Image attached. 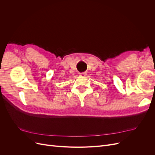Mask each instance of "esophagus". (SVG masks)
<instances>
[{
  "mask_svg": "<svg viewBox=\"0 0 155 155\" xmlns=\"http://www.w3.org/2000/svg\"><path fill=\"white\" fill-rule=\"evenodd\" d=\"M87 75V74L85 72H83V73H80V76H85Z\"/></svg>",
  "mask_w": 155,
  "mask_h": 155,
  "instance_id": "1",
  "label": "esophagus"
}]
</instances>
